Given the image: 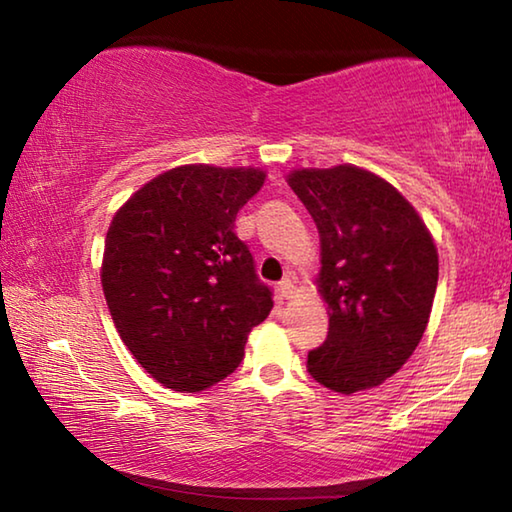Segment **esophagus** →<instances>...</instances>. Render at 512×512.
<instances>
[{"mask_svg":"<svg viewBox=\"0 0 512 512\" xmlns=\"http://www.w3.org/2000/svg\"><path fill=\"white\" fill-rule=\"evenodd\" d=\"M293 289H296V287H293L291 277H284V280L277 284V296H280L282 300H287V298L293 296Z\"/></svg>","mask_w":512,"mask_h":512,"instance_id":"1","label":"esophagus"}]
</instances>
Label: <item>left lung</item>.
I'll list each match as a JSON object with an SVG mask.
<instances>
[{
	"label": "left lung",
	"instance_id": "obj_1",
	"mask_svg": "<svg viewBox=\"0 0 512 512\" xmlns=\"http://www.w3.org/2000/svg\"><path fill=\"white\" fill-rule=\"evenodd\" d=\"M289 185L320 235L318 291L329 332L307 370L350 395L393 377L418 348L438 284V250L413 205L366 169H298Z\"/></svg>",
	"mask_w": 512,
	"mask_h": 512
}]
</instances>
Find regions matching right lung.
Here are the masks:
<instances>
[{
	"label": "right lung",
	"mask_w": 512,
	"mask_h": 512,
	"mask_svg": "<svg viewBox=\"0 0 512 512\" xmlns=\"http://www.w3.org/2000/svg\"><path fill=\"white\" fill-rule=\"evenodd\" d=\"M246 167L160 173L112 216L101 284L115 327L160 384L198 393L235 372L250 329L273 309L237 212L264 185Z\"/></svg>",
	"instance_id": "obj_1"
}]
</instances>
